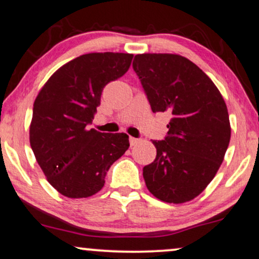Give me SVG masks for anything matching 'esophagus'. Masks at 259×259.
Segmentation results:
<instances>
[{"label":"esophagus","mask_w":259,"mask_h":259,"mask_svg":"<svg viewBox=\"0 0 259 259\" xmlns=\"http://www.w3.org/2000/svg\"><path fill=\"white\" fill-rule=\"evenodd\" d=\"M129 141H130V146H135V145L139 144L140 140L139 139H135V138H130Z\"/></svg>","instance_id":"obj_1"}]
</instances>
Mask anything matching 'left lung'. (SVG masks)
<instances>
[{"label":"left lung","instance_id":"1","mask_svg":"<svg viewBox=\"0 0 259 259\" xmlns=\"http://www.w3.org/2000/svg\"><path fill=\"white\" fill-rule=\"evenodd\" d=\"M138 74L152 112H170L168 135L152 141L156 159L144 167L154 197L194 200L215 177L230 142L228 108L214 82L191 61L171 53L136 55Z\"/></svg>","mask_w":259,"mask_h":259}]
</instances>
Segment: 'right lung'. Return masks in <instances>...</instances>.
<instances>
[{"instance_id":"add662e5","label":"right lung","mask_w":259,"mask_h":259,"mask_svg":"<svg viewBox=\"0 0 259 259\" xmlns=\"http://www.w3.org/2000/svg\"><path fill=\"white\" fill-rule=\"evenodd\" d=\"M130 53H88L62 65L38 92L30 146L46 179L65 197L97 194L108 169L129 148V136L89 129L103 88L127 72Z\"/></svg>"}]
</instances>
